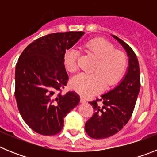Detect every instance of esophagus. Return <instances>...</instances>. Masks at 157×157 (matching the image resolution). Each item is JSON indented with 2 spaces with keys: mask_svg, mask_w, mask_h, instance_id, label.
<instances>
[{
  "mask_svg": "<svg viewBox=\"0 0 157 157\" xmlns=\"http://www.w3.org/2000/svg\"><path fill=\"white\" fill-rule=\"evenodd\" d=\"M80 102L82 104H85L86 102V100L85 99V98H81V99H80Z\"/></svg>",
  "mask_w": 157,
  "mask_h": 157,
  "instance_id": "esophagus-1",
  "label": "esophagus"
}]
</instances>
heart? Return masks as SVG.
Wrapping results in <instances>:
<instances>
[{"instance_id":"heart-1","label":"heart","mask_w":157,"mask_h":157,"mask_svg":"<svg viewBox=\"0 0 157 157\" xmlns=\"http://www.w3.org/2000/svg\"><path fill=\"white\" fill-rule=\"evenodd\" d=\"M85 49L95 56L98 60L91 75L78 74L71 79V88L83 97L98 94L105 86L110 89L115 86L125 73L127 58L124 52L115 50L112 43L102 38H95L87 41ZM77 52L71 48L63 55V63L69 72L77 70Z\"/></svg>"}]
</instances>
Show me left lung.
<instances>
[{
  "label": "left lung",
  "mask_w": 157,
  "mask_h": 157,
  "mask_svg": "<svg viewBox=\"0 0 157 157\" xmlns=\"http://www.w3.org/2000/svg\"><path fill=\"white\" fill-rule=\"evenodd\" d=\"M127 52L128 67L119 85L103 94L101 99L90 102L93 105L94 115L85 124L86 132L95 139L106 138L122 130L131 117L141 86L140 68L137 56L133 49L123 40L115 35ZM98 101L102 106L97 104Z\"/></svg>",
  "instance_id": "1"
}]
</instances>
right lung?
Segmentation results:
<instances>
[{"mask_svg":"<svg viewBox=\"0 0 157 157\" xmlns=\"http://www.w3.org/2000/svg\"><path fill=\"white\" fill-rule=\"evenodd\" d=\"M84 34L69 31L43 36L30 43L18 59L16 103L23 120L36 133L50 136L60 132L63 118L79 103L75 92L59 91L68 80L63 55Z\"/></svg>","mask_w":157,"mask_h":157,"instance_id":"right-lung-1","label":"right lung"}]
</instances>
